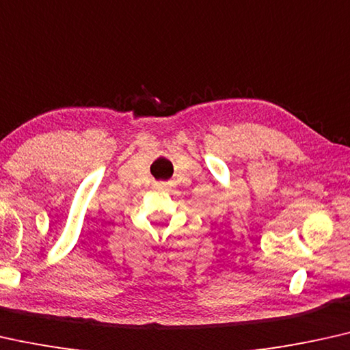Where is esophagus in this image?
Here are the masks:
<instances>
[{
  "label": "esophagus",
  "mask_w": 350,
  "mask_h": 350,
  "mask_svg": "<svg viewBox=\"0 0 350 350\" xmlns=\"http://www.w3.org/2000/svg\"><path fill=\"white\" fill-rule=\"evenodd\" d=\"M155 189L157 190H165L166 189V184H163V182H160V184H155Z\"/></svg>",
  "instance_id": "obj_1"
}]
</instances>
